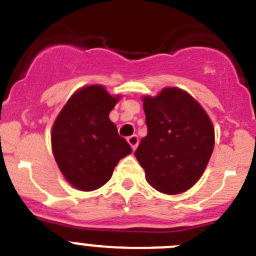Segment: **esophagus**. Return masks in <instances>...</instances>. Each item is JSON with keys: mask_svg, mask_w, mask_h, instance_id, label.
<instances>
[{"mask_svg": "<svg viewBox=\"0 0 256 256\" xmlns=\"http://www.w3.org/2000/svg\"><path fill=\"white\" fill-rule=\"evenodd\" d=\"M128 144H130V147H132V150L133 151H134L136 148H137V146H138V142H140V138H138V136H136V134H133V136H130V137H128Z\"/></svg>", "mask_w": 256, "mask_h": 256, "instance_id": "obj_1", "label": "esophagus"}]
</instances>
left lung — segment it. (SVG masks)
Segmentation results:
<instances>
[{
	"label": "left lung",
	"mask_w": 256,
	"mask_h": 256,
	"mask_svg": "<svg viewBox=\"0 0 256 256\" xmlns=\"http://www.w3.org/2000/svg\"><path fill=\"white\" fill-rule=\"evenodd\" d=\"M147 136L134 156L156 190L179 194L204 172L214 147L210 116L196 99L178 88L144 98Z\"/></svg>",
	"instance_id": "1"
}]
</instances>
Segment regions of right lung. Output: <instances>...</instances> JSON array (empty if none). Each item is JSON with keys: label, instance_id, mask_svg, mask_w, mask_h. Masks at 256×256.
<instances>
[{"label": "right lung", "instance_id": "obj_1", "mask_svg": "<svg viewBox=\"0 0 256 256\" xmlns=\"http://www.w3.org/2000/svg\"><path fill=\"white\" fill-rule=\"evenodd\" d=\"M118 100L102 86H86L71 96L53 124V154L76 189L90 192L102 186L119 160L132 152L109 119Z\"/></svg>", "mask_w": 256, "mask_h": 256}]
</instances>
